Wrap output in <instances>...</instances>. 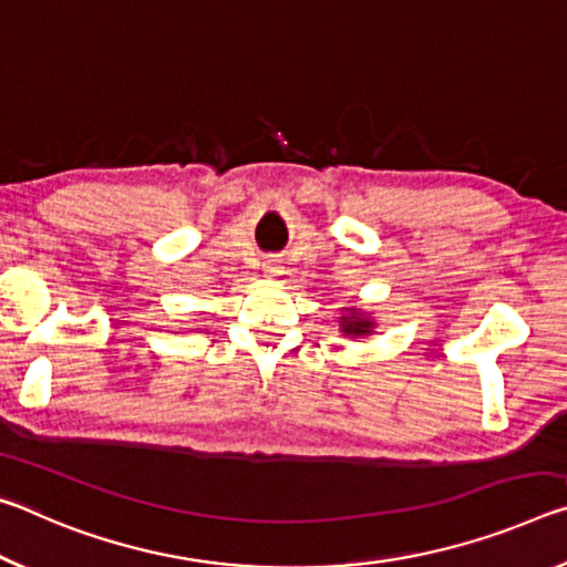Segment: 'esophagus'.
Listing matches in <instances>:
<instances>
[{"label":"esophagus","instance_id":"obj_1","mask_svg":"<svg viewBox=\"0 0 567 567\" xmlns=\"http://www.w3.org/2000/svg\"><path fill=\"white\" fill-rule=\"evenodd\" d=\"M264 271H266L268 278H276V276L284 274V266H281V261H278V258H268V261L264 264Z\"/></svg>","mask_w":567,"mask_h":567}]
</instances>
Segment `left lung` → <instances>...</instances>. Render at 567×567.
Segmentation results:
<instances>
[{
	"mask_svg": "<svg viewBox=\"0 0 567 567\" xmlns=\"http://www.w3.org/2000/svg\"><path fill=\"white\" fill-rule=\"evenodd\" d=\"M339 327H341V337L361 339V337H369V333H374L377 321L371 319L369 311L349 309V313H344V317L339 319Z\"/></svg>",
	"mask_w": 567,
	"mask_h": 567,
	"instance_id": "left-lung-1",
	"label": "left lung"
}]
</instances>
